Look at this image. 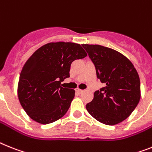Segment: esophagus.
I'll return each mask as SVG.
<instances>
[{
	"label": "esophagus",
	"instance_id": "obj_1",
	"mask_svg": "<svg viewBox=\"0 0 152 152\" xmlns=\"http://www.w3.org/2000/svg\"><path fill=\"white\" fill-rule=\"evenodd\" d=\"M76 92L77 93V94H82L83 92V90H80V89L77 88V89H76Z\"/></svg>",
	"mask_w": 152,
	"mask_h": 152
}]
</instances>
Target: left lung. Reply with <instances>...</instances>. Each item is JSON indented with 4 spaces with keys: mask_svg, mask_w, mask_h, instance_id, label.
<instances>
[{
    "mask_svg": "<svg viewBox=\"0 0 152 152\" xmlns=\"http://www.w3.org/2000/svg\"><path fill=\"white\" fill-rule=\"evenodd\" d=\"M105 86L94 93L86 107L96 121L115 125L127 118L138 104L141 84L137 70L121 53L99 45H82Z\"/></svg>",
    "mask_w": 152,
    "mask_h": 152,
    "instance_id": "1",
    "label": "left lung"
}]
</instances>
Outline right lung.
Wrapping results in <instances>:
<instances>
[{
	"mask_svg": "<svg viewBox=\"0 0 152 152\" xmlns=\"http://www.w3.org/2000/svg\"><path fill=\"white\" fill-rule=\"evenodd\" d=\"M86 56L80 44L59 42L45 45L27 60L19 77L18 95L31 119L47 124L65 115L75 90L60 83L69 77L72 62Z\"/></svg>",
	"mask_w": 152,
	"mask_h": 152,
	"instance_id": "obj_1",
	"label": "right lung"
}]
</instances>
